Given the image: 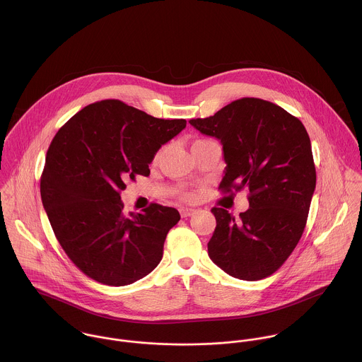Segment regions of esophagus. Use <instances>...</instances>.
Segmentation results:
<instances>
[{"label":"esophagus","instance_id":"esophagus-1","mask_svg":"<svg viewBox=\"0 0 362 362\" xmlns=\"http://www.w3.org/2000/svg\"><path fill=\"white\" fill-rule=\"evenodd\" d=\"M179 212H180L182 218H189V216L194 215L195 209H193V208H180Z\"/></svg>","mask_w":362,"mask_h":362}]
</instances>
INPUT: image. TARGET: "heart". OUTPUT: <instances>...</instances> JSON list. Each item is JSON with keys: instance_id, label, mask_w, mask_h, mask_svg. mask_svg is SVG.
<instances>
[{"instance_id": "obj_1", "label": "heart", "mask_w": 362, "mask_h": 362, "mask_svg": "<svg viewBox=\"0 0 362 362\" xmlns=\"http://www.w3.org/2000/svg\"><path fill=\"white\" fill-rule=\"evenodd\" d=\"M199 141H205V140H197V141H194L193 144H195V143H199ZM164 151H165V147H163V148H160L158 151H157V154H156V160H160V157L164 154ZM177 194L180 195V198L182 199H185V201H190L192 198H193V194L192 193H189V192H186V190H177Z\"/></svg>"}]
</instances>
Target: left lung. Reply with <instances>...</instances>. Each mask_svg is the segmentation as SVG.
<instances>
[{
	"instance_id": "1",
	"label": "left lung",
	"mask_w": 362,
	"mask_h": 362,
	"mask_svg": "<svg viewBox=\"0 0 362 362\" xmlns=\"http://www.w3.org/2000/svg\"><path fill=\"white\" fill-rule=\"evenodd\" d=\"M189 122L222 143L226 169L221 192L250 190V209L240 219L223 208L211 209L216 228L208 243L209 257L235 279L272 276L296 248L315 189L305 125L257 98L234 100L215 115Z\"/></svg>"
}]
</instances>
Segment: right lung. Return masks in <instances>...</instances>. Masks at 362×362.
<instances>
[{"instance_id":"right-lung-1","label":"right lung","mask_w":362,"mask_h":362,"mask_svg":"<svg viewBox=\"0 0 362 362\" xmlns=\"http://www.w3.org/2000/svg\"><path fill=\"white\" fill-rule=\"evenodd\" d=\"M186 119L156 118L121 100L92 103L55 135L41 175V199L56 238L89 279L129 285L163 259L168 231L180 221L175 208L151 204L125 215L121 192Z\"/></svg>"}]
</instances>
